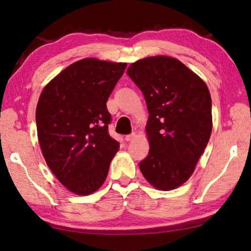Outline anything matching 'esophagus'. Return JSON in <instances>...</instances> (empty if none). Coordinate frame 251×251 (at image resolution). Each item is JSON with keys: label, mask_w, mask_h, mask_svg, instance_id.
<instances>
[{"label": "esophagus", "mask_w": 251, "mask_h": 251, "mask_svg": "<svg viewBox=\"0 0 251 251\" xmlns=\"http://www.w3.org/2000/svg\"><path fill=\"white\" fill-rule=\"evenodd\" d=\"M135 138H136V134H135V132H131V134L125 136V140L126 141H132L135 139Z\"/></svg>", "instance_id": "obj_1"}]
</instances>
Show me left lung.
<instances>
[{
  "instance_id": "1",
  "label": "left lung",
  "mask_w": 251,
  "mask_h": 251,
  "mask_svg": "<svg viewBox=\"0 0 251 251\" xmlns=\"http://www.w3.org/2000/svg\"><path fill=\"white\" fill-rule=\"evenodd\" d=\"M128 75L145 96L150 151L139 163L145 178L169 191L188 180L211 135L207 85L178 59L155 56L131 63Z\"/></svg>"
}]
</instances>
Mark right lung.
I'll list each match as a JSON object with an SVG mask.
<instances>
[{
	"label": "right lung",
	"instance_id": "right-lung-1",
	"mask_svg": "<svg viewBox=\"0 0 251 251\" xmlns=\"http://www.w3.org/2000/svg\"><path fill=\"white\" fill-rule=\"evenodd\" d=\"M127 63L87 58L72 63L46 85L36 106L42 153L56 178L77 195L103 184L120 143L109 135L106 109Z\"/></svg>",
	"mask_w": 251,
	"mask_h": 251
}]
</instances>
